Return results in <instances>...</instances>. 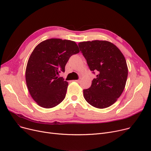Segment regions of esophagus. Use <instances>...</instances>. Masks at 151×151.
Returning <instances> with one entry per match:
<instances>
[{
  "label": "esophagus",
  "mask_w": 151,
  "mask_h": 151,
  "mask_svg": "<svg viewBox=\"0 0 151 151\" xmlns=\"http://www.w3.org/2000/svg\"><path fill=\"white\" fill-rule=\"evenodd\" d=\"M76 82H80V81H81V80H80V79H78V80H76V81H75Z\"/></svg>",
  "instance_id": "obj_1"
}]
</instances>
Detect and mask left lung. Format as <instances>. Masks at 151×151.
<instances>
[{"mask_svg": "<svg viewBox=\"0 0 151 151\" xmlns=\"http://www.w3.org/2000/svg\"><path fill=\"white\" fill-rule=\"evenodd\" d=\"M87 64L95 74L92 85L83 90L84 99L92 106L105 108L115 103L123 93L128 69L124 56L114 44L94 40L79 43Z\"/></svg>", "mask_w": 151, "mask_h": 151, "instance_id": "1", "label": "left lung"}]
</instances>
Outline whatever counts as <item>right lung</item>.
I'll use <instances>...</instances> for the list:
<instances>
[{
  "label": "right lung",
  "instance_id": "right-lung-1",
  "mask_svg": "<svg viewBox=\"0 0 151 151\" xmlns=\"http://www.w3.org/2000/svg\"><path fill=\"white\" fill-rule=\"evenodd\" d=\"M80 51L76 42L51 38L35 47L28 61L25 78L28 91L40 106L53 108L64 99L68 82L59 77L71 56Z\"/></svg>",
  "mask_w": 151,
  "mask_h": 151
}]
</instances>
